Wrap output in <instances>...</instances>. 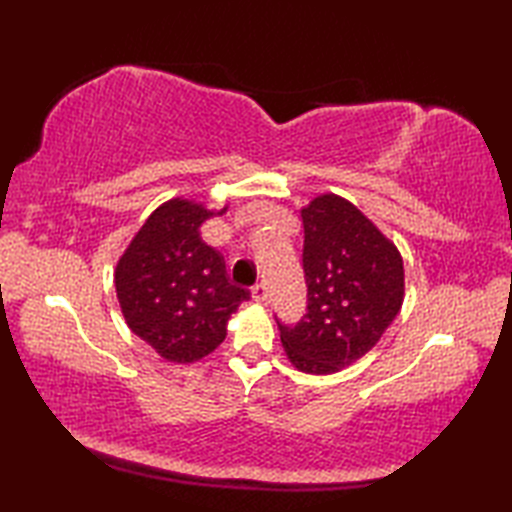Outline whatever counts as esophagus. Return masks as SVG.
I'll use <instances>...</instances> for the list:
<instances>
[{
	"label": "esophagus",
	"instance_id": "esophagus-1",
	"mask_svg": "<svg viewBox=\"0 0 512 512\" xmlns=\"http://www.w3.org/2000/svg\"><path fill=\"white\" fill-rule=\"evenodd\" d=\"M250 295H253V301H257V303L266 301V297H268L266 286L264 284H255L253 288H250Z\"/></svg>",
	"mask_w": 512,
	"mask_h": 512
}]
</instances>
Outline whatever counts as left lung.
Here are the masks:
<instances>
[{
  "instance_id": "obj_1",
  "label": "left lung",
  "mask_w": 512,
  "mask_h": 512,
  "mask_svg": "<svg viewBox=\"0 0 512 512\" xmlns=\"http://www.w3.org/2000/svg\"><path fill=\"white\" fill-rule=\"evenodd\" d=\"M308 312L279 323L281 345L299 372L334 374L380 341L405 299L396 244L341 195H317L301 209Z\"/></svg>"
}]
</instances>
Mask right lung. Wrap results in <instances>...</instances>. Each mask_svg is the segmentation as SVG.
Instances as JSON below:
<instances>
[{
	"mask_svg": "<svg viewBox=\"0 0 512 512\" xmlns=\"http://www.w3.org/2000/svg\"><path fill=\"white\" fill-rule=\"evenodd\" d=\"M224 211L184 198L160 204L116 264V297L129 330L171 363L209 356L226 339L231 314L250 299L200 237V226Z\"/></svg>",
	"mask_w": 512,
	"mask_h": 512,
	"instance_id": "add662e5",
	"label": "right lung"
}]
</instances>
